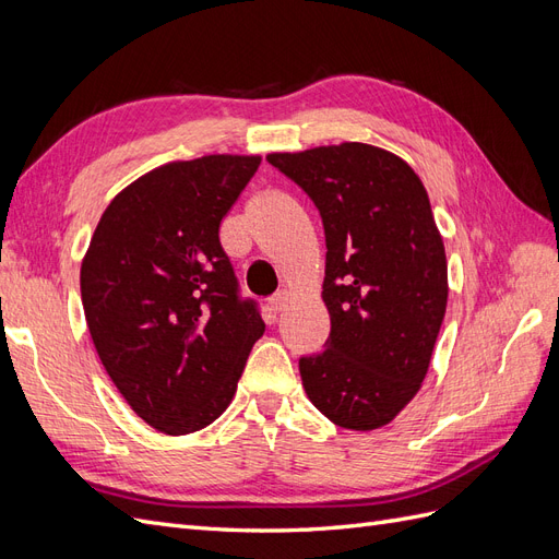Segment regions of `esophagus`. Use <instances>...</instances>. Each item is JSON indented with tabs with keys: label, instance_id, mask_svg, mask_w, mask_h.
Wrapping results in <instances>:
<instances>
[{
	"label": "esophagus",
	"instance_id": "obj_1",
	"mask_svg": "<svg viewBox=\"0 0 559 559\" xmlns=\"http://www.w3.org/2000/svg\"><path fill=\"white\" fill-rule=\"evenodd\" d=\"M286 302H289V292L286 289H282V292H277L273 298L267 300V308H270V312H282L284 308H286Z\"/></svg>",
	"mask_w": 559,
	"mask_h": 559
}]
</instances>
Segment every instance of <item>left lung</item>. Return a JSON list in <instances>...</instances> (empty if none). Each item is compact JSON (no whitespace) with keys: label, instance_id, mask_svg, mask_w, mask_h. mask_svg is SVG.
Masks as SVG:
<instances>
[{"label":"left lung","instance_id":"obj_1","mask_svg":"<svg viewBox=\"0 0 559 559\" xmlns=\"http://www.w3.org/2000/svg\"><path fill=\"white\" fill-rule=\"evenodd\" d=\"M308 193L326 238L324 352L298 359L333 425L370 431L419 392L448 306V263L429 195L408 163L345 142L265 158Z\"/></svg>","mask_w":559,"mask_h":559}]
</instances>
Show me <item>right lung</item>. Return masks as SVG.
Wrapping results in <instances>:
<instances>
[{
  "label": "right lung",
  "mask_w": 559,
  "mask_h": 559,
  "mask_svg": "<svg viewBox=\"0 0 559 559\" xmlns=\"http://www.w3.org/2000/svg\"><path fill=\"white\" fill-rule=\"evenodd\" d=\"M259 165V156H202L156 167L109 202L81 263L99 361L163 433L212 425L265 331L218 240Z\"/></svg>",
  "instance_id": "add662e5"
}]
</instances>
